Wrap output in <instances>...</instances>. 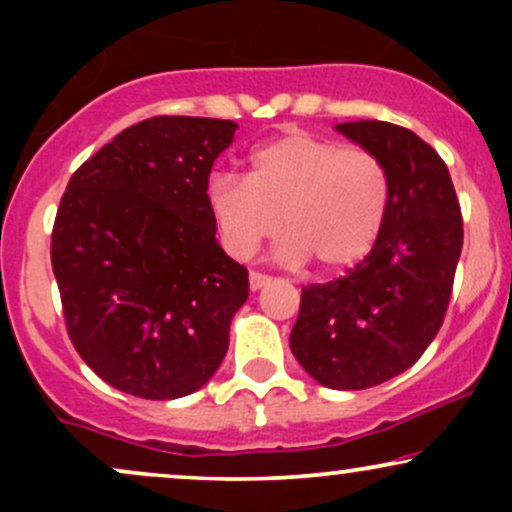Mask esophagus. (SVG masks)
I'll use <instances>...</instances> for the list:
<instances>
[{"instance_id":"1","label":"esophagus","mask_w":512,"mask_h":512,"mask_svg":"<svg viewBox=\"0 0 512 512\" xmlns=\"http://www.w3.org/2000/svg\"><path fill=\"white\" fill-rule=\"evenodd\" d=\"M269 281H272V276L260 274V272H250V289L252 291H260L262 286L269 284Z\"/></svg>"}]
</instances>
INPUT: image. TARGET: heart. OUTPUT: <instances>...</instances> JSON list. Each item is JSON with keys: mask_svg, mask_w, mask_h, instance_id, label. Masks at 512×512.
I'll return each instance as SVG.
<instances>
[{"mask_svg": "<svg viewBox=\"0 0 512 512\" xmlns=\"http://www.w3.org/2000/svg\"><path fill=\"white\" fill-rule=\"evenodd\" d=\"M207 207L223 248L250 260L264 240L289 236L279 257L315 260L320 272L354 267L378 243L390 207V175L373 151L310 132H289L257 146L248 178L214 175Z\"/></svg>", "mask_w": 512, "mask_h": 512, "instance_id": "heart-1", "label": "heart"}]
</instances>
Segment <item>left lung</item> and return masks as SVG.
Returning <instances> with one entry per match:
<instances>
[{
    "label": "left lung",
    "instance_id": "1",
    "mask_svg": "<svg viewBox=\"0 0 512 512\" xmlns=\"http://www.w3.org/2000/svg\"><path fill=\"white\" fill-rule=\"evenodd\" d=\"M337 132L385 163L390 207L356 267L303 286L289 342L320 385L366 390L414 366L436 339L460 262L462 211L445 161L411 129L358 120Z\"/></svg>",
    "mask_w": 512,
    "mask_h": 512
}]
</instances>
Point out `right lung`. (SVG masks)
Segmentation results:
<instances>
[{"label": "right lung", "mask_w": 512, "mask_h": 512, "mask_svg": "<svg viewBox=\"0 0 512 512\" xmlns=\"http://www.w3.org/2000/svg\"><path fill=\"white\" fill-rule=\"evenodd\" d=\"M238 125L158 115L79 166L52 228L64 322L86 366L115 390L178 399L228 351L248 269L216 243L214 161Z\"/></svg>", "instance_id": "obj_1"}]
</instances>
